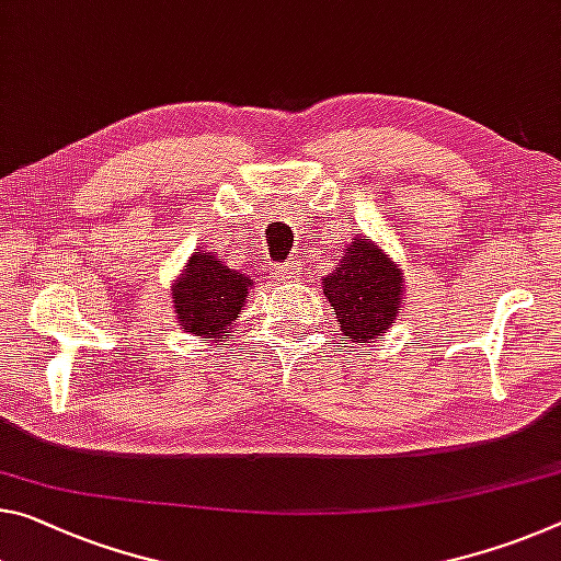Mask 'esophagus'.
Segmentation results:
<instances>
[{
	"instance_id": "obj_1",
	"label": "esophagus",
	"mask_w": 561,
	"mask_h": 561,
	"mask_svg": "<svg viewBox=\"0 0 561 561\" xmlns=\"http://www.w3.org/2000/svg\"><path fill=\"white\" fill-rule=\"evenodd\" d=\"M274 274H277L282 282H289L291 274H295V266H291V262H284L277 266V270H274Z\"/></svg>"
}]
</instances>
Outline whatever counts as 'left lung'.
<instances>
[{
	"label": "left lung",
	"mask_w": 561,
	"mask_h": 561,
	"mask_svg": "<svg viewBox=\"0 0 561 561\" xmlns=\"http://www.w3.org/2000/svg\"><path fill=\"white\" fill-rule=\"evenodd\" d=\"M324 297L340 322L342 342L381 340L404 305V284L397 262L369 239L354 237L334 272L322 279Z\"/></svg>",
	"instance_id": "1"
}]
</instances>
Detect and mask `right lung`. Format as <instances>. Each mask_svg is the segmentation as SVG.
Returning <instances> with one entry per match:
<instances>
[{
	"mask_svg": "<svg viewBox=\"0 0 561 561\" xmlns=\"http://www.w3.org/2000/svg\"><path fill=\"white\" fill-rule=\"evenodd\" d=\"M252 284L249 274L229 270L215 252L197 249L172 284L176 322L204 342L232 340L234 322Z\"/></svg>",
	"mask_w": 561,
	"mask_h": 561,
	"instance_id": "1",
	"label": "right lung"
}]
</instances>
